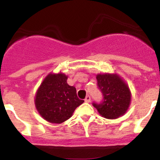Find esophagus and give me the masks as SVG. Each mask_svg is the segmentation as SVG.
Instances as JSON below:
<instances>
[{"instance_id":"esophagus-1","label":"esophagus","mask_w":160,"mask_h":160,"mask_svg":"<svg viewBox=\"0 0 160 160\" xmlns=\"http://www.w3.org/2000/svg\"><path fill=\"white\" fill-rule=\"evenodd\" d=\"M90 100H91V97H90V96L88 95L87 97H86V99H85V101L87 102V103H89V102H90Z\"/></svg>"}]
</instances>
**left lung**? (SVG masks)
<instances>
[{"label":"left lung","mask_w":160,"mask_h":160,"mask_svg":"<svg viewBox=\"0 0 160 160\" xmlns=\"http://www.w3.org/2000/svg\"><path fill=\"white\" fill-rule=\"evenodd\" d=\"M97 86L103 94L100 104L93 102L102 117L115 119L127 112L131 101L129 86L116 74H99L97 75Z\"/></svg>","instance_id":"left-lung-1"}]
</instances>
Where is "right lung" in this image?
<instances>
[{
    "label": "right lung",
    "mask_w": 160,
    "mask_h": 160,
    "mask_svg": "<svg viewBox=\"0 0 160 160\" xmlns=\"http://www.w3.org/2000/svg\"><path fill=\"white\" fill-rule=\"evenodd\" d=\"M67 80L68 76L63 73H50L36 92V108L41 116L49 122H63L84 102L78 97L75 87L69 86Z\"/></svg>",
    "instance_id": "obj_1"
}]
</instances>
